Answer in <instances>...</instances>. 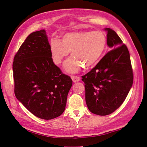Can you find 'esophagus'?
Segmentation results:
<instances>
[{
	"instance_id": "1",
	"label": "esophagus",
	"mask_w": 147,
	"mask_h": 147,
	"mask_svg": "<svg viewBox=\"0 0 147 147\" xmlns=\"http://www.w3.org/2000/svg\"><path fill=\"white\" fill-rule=\"evenodd\" d=\"M71 79H72V80L74 82H78V81H80V78H79L78 76H71Z\"/></svg>"
}]
</instances>
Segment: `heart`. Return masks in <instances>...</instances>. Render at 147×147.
<instances>
[{
  "instance_id": "1",
  "label": "heart",
  "mask_w": 147,
  "mask_h": 147,
  "mask_svg": "<svg viewBox=\"0 0 147 147\" xmlns=\"http://www.w3.org/2000/svg\"><path fill=\"white\" fill-rule=\"evenodd\" d=\"M106 46V37L101 31H78L64 34L61 41L51 39L50 51L53 61L61 63L64 58L72 56L64 65L67 72H78L82 66L88 69L95 66Z\"/></svg>"
}]
</instances>
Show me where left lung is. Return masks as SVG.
Masks as SVG:
<instances>
[{
    "mask_svg": "<svg viewBox=\"0 0 147 147\" xmlns=\"http://www.w3.org/2000/svg\"><path fill=\"white\" fill-rule=\"evenodd\" d=\"M107 31L109 51L97 65L82 76L86 102L94 114L107 115L114 112L125 100L133 84L129 51L116 32Z\"/></svg>",
    "mask_w": 147,
    "mask_h": 147,
    "instance_id": "obj_1",
    "label": "left lung"
}]
</instances>
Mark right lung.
Listing matches in <instances>:
<instances>
[{
	"instance_id": "1",
	"label": "right lung",
	"mask_w": 147,
	"mask_h": 147,
	"mask_svg": "<svg viewBox=\"0 0 147 147\" xmlns=\"http://www.w3.org/2000/svg\"><path fill=\"white\" fill-rule=\"evenodd\" d=\"M13 72L15 94L32 114L45 120L63 114L73 81L53 61L45 30L27 36L15 56Z\"/></svg>"
}]
</instances>
